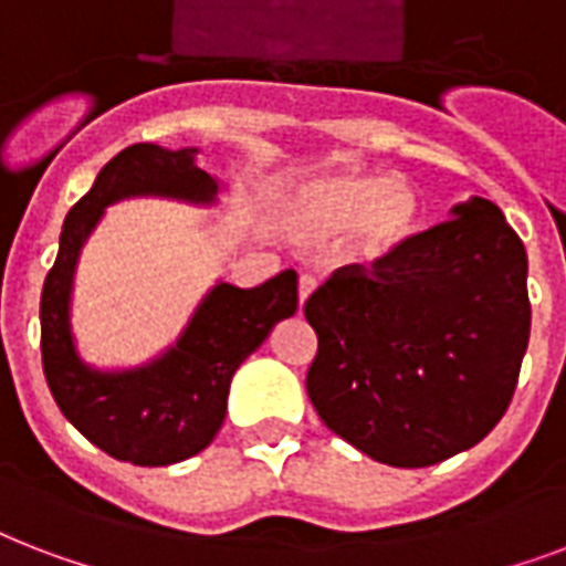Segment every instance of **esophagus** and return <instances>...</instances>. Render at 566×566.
<instances>
[{
  "label": "esophagus",
  "mask_w": 566,
  "mask_h": 566,
  "mask_svg": "<svg viewBox=\"0 0 566 566\" xmlns=\"http://www.w3.org/2000/svg\"><path fill=\"white\" fill-rule=\"evenodd\" d=\"M315 286H318V280L313 274H301V280H297V304L304 306L306 297L315 292Z\"/></svg>",
  "instance_id": "1"
}]
</instances>
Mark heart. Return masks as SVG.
Segmentation results:
<instances>
[{"mask_svg":"<svg viewBox=\"0 0 566 566\" xmlns=\"http://www.w3.org/2000/svg\"><path fill=\"white\" fill-rule=\"evenodd\" d=\"M289 230L304 242L343 237L345 260L363 269L396 260L424 221L422 197L405 177L343 168L297 182L283 206Z\"/></svg>","mask_w":566,"mask_h":566,"instance_id":"obj_1","label":"heart"}]
</instances>
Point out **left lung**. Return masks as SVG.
Wrapping results in <instances>:
<instances>
[{
    "label": "left lung",
    "instance_id": "1",
    "mask_svg": "<svg viewBox=\"0 0 566 566\" xmlns=\"http://www.w3.org/2000/svg\"><path fill=\"white\" fill-rule=\"evenodd\" d=\"M528 260L484 197L384 265H345L304 304L315 413L371 461L431 467L505 416L532 331Z\"/></svg>",
    "mask_w": 566,
    "mask_h": 566
}]
</instances>
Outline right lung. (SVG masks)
I'll use <instances>...</instances> for the list:
<instances>
[{
    "label": "right lung",
    "instance_id": "1",
    "mask_svg": "<svg viewBox=\"0 0 566 566\" xmlns=\"http://www.w3.org/2000/svg\"><path fill=\"white\" fill-rule=\"evenodd\" d=\"M221 182L197 168V147L165 150L133 144L96 174L94 186L64 218L55 265L43 280L41 354L50 392L67 422L96 449L135 467H168L203 451L221 431L235 369L274 324L297 310L292 269L256 289L218 280L168 352L135 369H94L73 343L70 297L78 253L105 206L126 197H168L212 206Z\"/></svg>",
    "mask_w": 566,
    "mask_h": 566
}]
</instances>
